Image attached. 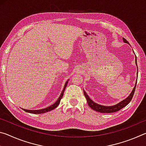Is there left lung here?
I'll return each instance as SVG.
<instances>
[{
  "mask_svg": "<svg viewBox=\"0 0 146 146\" xmlns=\"http://www.w3.org/2000/svg\"><path fill=\"white\" fill-rule=\"evenodd\" d=\"M123 40L124 42H126L129 44L128 42L126 40V39H125L124 38H123ZM137 58V56H136ZM136 65L137 66V58H136ZM138 68V66H137ZM136 82V83H137ZM136 86H137V84H136L135 86L133 88V90L132 91V92L131 93L129 97H128L127 98H125V100H122V102H120V103H118V104L113 106H101L98 104H96L95 102H94L93 101L90 99V97H88V95H87L84 90V95L86 97V100H87V102L88 105L90 106V107L92 109V110L96 111L97 112H100V113H114V112H117L118 111L120 110L121 109H122L123 108H124L125 106H127L128 104L130 102V101L132 100V98L133 97V95L135 93V88H136Z\"/></svg>",
  "mask_w": 146,
  "mask_h": 146,
  "instance_id": "obj_1",
  "label": "left lung"
}]
</instances>
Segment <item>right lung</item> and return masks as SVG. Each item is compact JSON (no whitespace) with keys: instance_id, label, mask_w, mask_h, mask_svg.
<instances>
[{"instance_id":"1","label":"right lung","mask_w":146,"mask_h":146,"mask_svg":"<svg viewBox=\"0 0 146 146\" xmlns=\"http://www.w3.org/2000/svg\"><path fill=\"white\" fill-rule=\"evenodd\" d=\"M68 80L66 82L65 86H64V88L63 89V90H62V93H61L60 96L58 98V100L56 101V102L54 103L53 104H52L50 106H49V107H48V108H44V109H42V110H24V109H23V110L24 111H25L26 112L33 113V114H41V113H44L50 111L54 110V109L57 107V106L59 105V104H60L61 98H62V97H63L64 91H65V90H66V87L68 85Z\"/></svg>"}]
</instances>
